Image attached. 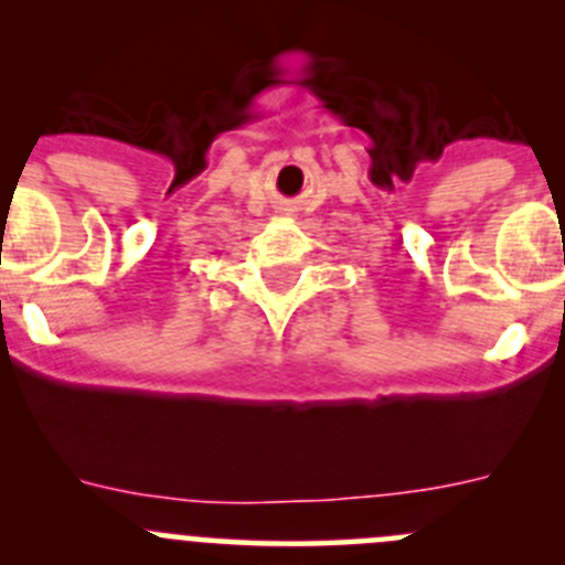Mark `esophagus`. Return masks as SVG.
<instances>
[{"label":"esophagus","instance_id":"esophagus-1","mask_svg":"<svg viewBox=\"0 0 565 565\" xmlns=\"http://www.w3.org/2000/svg\"><path fill=\"white\" fill-rule=\"evenodd\" d=\"M284 215H289V213H284Z\"/></svg>","mask_w":565,"mask_h":565}]
</instances>
